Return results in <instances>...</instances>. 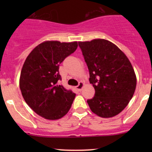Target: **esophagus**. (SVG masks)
I'll list each match as a JSON object with an SVG mask.
<instances>
[{"label": "esophagus", "instance_id": "1", "mask_svg": "<svg viewBox=\"0 0 152 152\" xmlns=\"http://www.w3.org/2000/svg\"><path fill=\"white\" fill-rule=\"evenodd\" d=\"M84 85H85L84 82H79V85L76 86V89H77V90H79V91H81V90H82V88H83V87H84Z\"/></svg>", "mask_w": 152, "mask_h": 152}]
</instances>
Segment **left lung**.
<instances>
[{
  "mask_svg": "<svg viewBox=\"0 0 152 152\" xmlns=\"http://www.w3.org/2000/svg\"><path fill=\"white\" fill-rule=\"evenodd\" d=\"M90 73L95 96L87 101L90 110L102 118L122 112L132 98L137 85L134 68L125 53L110 41L95 39L79 42Z\"/></svg>",
  "mask_w": 152,
  "mask_h": 152,
  "instance_id": "left-lung-1",
  "label": "left lung"
}]
</instances>
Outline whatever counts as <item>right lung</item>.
<instances>
[{"label":"right lung","mask_w":152,"mask_h":152,"mask_svg":"<svg viewBox=\"0 0 152 152\" xmlns=\"http://www.w3.org/2000/svg\"><path fill=\"white\" fill-rule=\"evenodd\" d=\"M77 47L76 41H45L26 59L20 76L21 93L31 110L44 118H62L71 107L76 94L59 85V66Z\"/></svg>","instance_id":"add662e5"}]
</instances>
